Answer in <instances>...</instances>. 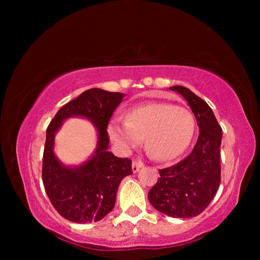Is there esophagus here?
Returning <instances> with one entry per match:
<instances>
[{
	"mask_svg": "<svg viewBox=\"0 0 260 260\" xmlns=\"http://www.w3.org/2000/svg\"><path fill=\"white\" fill-rule=\"evenodd\" d=\"M141 167H143V162L141 160H134L133 164H132V171H133L134 173H136Z\"/></svg>",
	"mask_w": 260,
	"mask_h": 260,
	"instance_id": "esophagus-1",
	"label": "esophagus"
}]
</instances>
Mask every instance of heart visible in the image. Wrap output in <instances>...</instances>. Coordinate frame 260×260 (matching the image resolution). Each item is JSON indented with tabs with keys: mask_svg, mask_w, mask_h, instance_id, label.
<instances>
[{
	"mask_svg": "<svg viewBox=\"0 0 260 260\" xmlns=\"http://www.w3.org/2000/svg\"><path fill=\"white\" fill-rule=\"evenodd\" d=\"M190 110L171 103L140 105L126 113L125 120L112 119L108 133L121 152H129L146 136V148L158 160H172L186 151L195 134Z\"/></svg>",
	"mask_w": 260,
	"mask_h": 260,
	"instance_id": "heart-1",
	"label": "heart"
}]
</instances>
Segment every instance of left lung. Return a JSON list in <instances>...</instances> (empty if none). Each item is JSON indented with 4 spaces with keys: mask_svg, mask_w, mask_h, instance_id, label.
Returning a JSON list of instances; mask_svg holds the SVG:
<instances>
[{
    "mask_svg": "<svg viewBox=\"0 0 260 260\" xmlns=\"http://www.w3.org/2000/svg\"><path fill=\"white\" fill-rule=\"evenodd\" d=\"M187 101L200 135L192 151L177 165L159 170L160 178L148 193L157 211L173 218H192L208 208L220 184L222 129L205 101L183 86L170 87Z\"/></svg>",
    "mask_w": 260,
    "mask_h": 260,
    "instance_id": "1",
    "label": "left lung"
}]
</instances>
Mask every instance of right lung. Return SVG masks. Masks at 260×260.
Here are the masks:
<instances>
[{
  "label": "right lung",
  "instance_id": "1",
  "mask_svg": "<svg viewBox=\"0 0 260 260\" xmlns=\"http://www.w3.org/2000/svg\"><path fill=\"white\" fill-rule=\"evenodd\" d=\"M125 94L100 88L83 91L56 113L47 128L42 181L48 197L61 217L72 222L99 221L111 212L121 180L132 173V160L109 151L107 127ZM85 117L98 132L96 148L79 166L64 165L54 153V135L65 120Z\"/></svg>",
  "mask_w": 260,
  "mask_h": 260
}]
</instances>
